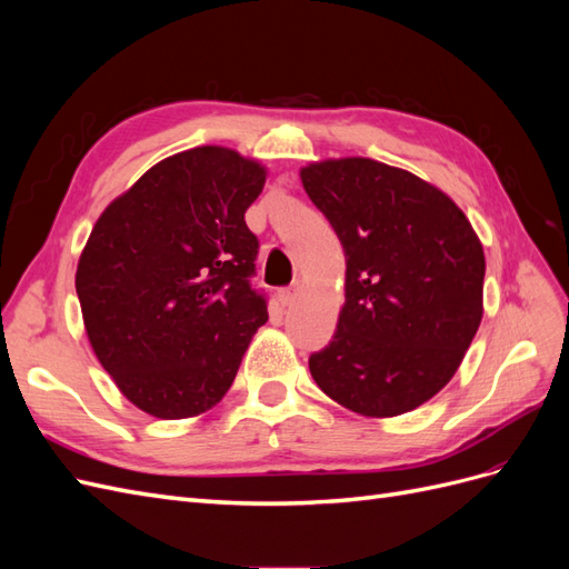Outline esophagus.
<instances>
[{
    "instance_id": "obj_1",
    "label": "esophagus",
    "mask_w": 569,
    "mask_h": 569,
    "mask_svg": "<svg viewBox=\"0 0 569 569\" xmlns=\"http://www.w3.org/2000/svg\"><path fill=\"white\" fill-rule=\"evenodd\" d=\"M299 289H301V284H291V287L278 289V301L282 306H291V303H295V299L299 297Z\"/></svg>"
}]
</instances>
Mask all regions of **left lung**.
<instances>
[{
  "mask_svg": "<svg viewBox=\"0 0 569 569\" xmlns=\"http://www.w3.org/2000/svg\"><path fill=\"white\" fill-rule=\"evenodd\" d=\"M299 176L347 256V301L308 358L313 380L358 416L416 410L451 382L485 313L479 237L449 194L403 168L347 157Z\"/></svg>",
  "mask_w": 569,
  "mask_h": 569,
  "instance_id": "1",
  "label": "left lung"
}]
</instances>
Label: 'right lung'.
Returning <instances> with one entry per match:
<instances>
[{"mask_svg":"<svg viewBox=\"0 0 569 569\" xmlns=\"http://www.w3.org/2000/svg\"><path fill=\"white\" fill-rule=\"evenodd\" d=\"M266 176L228 147L180 151L107 206L80 253L76 291L92 351L153 418L211 410L268 320L249 282L258 239L244 220Z\"/></svg>","mask_w":569,"mask_h":569,"instance_id":"1","label":"right lung"}]
</instances>
